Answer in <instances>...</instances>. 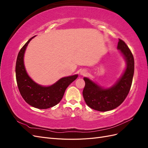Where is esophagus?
Listing matches in <instances>:
<instances>
[{"label":"esophagus","instance_id":"obj_1","mask_svg":"<svg viewBox=\"0 0 148 148\" xmlns=\"http://www.w3.org/2000/svg\"><path fill=\"white\" fill-rule=\"evenodd\" d=\"M87 73H88L87 70H84V69H83V70H82L81 71H80L79 74H80V75H81V76H85V75L87 74Z\"/></svg>","mask_w":148,"mask_h":148}]
</instances>
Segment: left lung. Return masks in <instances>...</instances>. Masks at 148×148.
<instances>
[{
	"mask_svg": "<svg viewBox=\"0 0 148 148\" xmlns=\"http://www.w3.org/2000/svg\"><path fill=\"white\" fill-rule=\"evenodd\" d=\"M117 50L126 64L123 73L113 85L102 87L88 77H84L85 86L83 96L90 108L100 112L115 109L123 102L130 89L134 74V58L128 47L122 40L119 39Z\"/></svg>",
	"mask_w": 148,
	"mask_h": 148,
	"instance_id": "1",
	"label": "left lung"
}]
</instances>
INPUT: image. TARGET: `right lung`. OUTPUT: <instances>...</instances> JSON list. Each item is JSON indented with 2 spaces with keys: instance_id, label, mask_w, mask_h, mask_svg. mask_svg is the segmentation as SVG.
<instances>
[{
  "instance_id": "1",
  "label": "right lung",
  "mask_w": 148,
  "mask_h": 148,
  "mask_svg": "<svg viewBox=\"0 0 148 148\" xmlns=\"http://www.w3.org/2000/svg\"><path fill=\"white\" fill-rule=\"evenodd\" d=\"M36 36L29 39L18 54L15 73L18 87L22 97L28 104L39 109H46L57 105L63 97L66 88L78 77L77 74L61 78L50 86L36 83L26 71L24 56L28 44Z\"/></svg>"
}]
</instances>
